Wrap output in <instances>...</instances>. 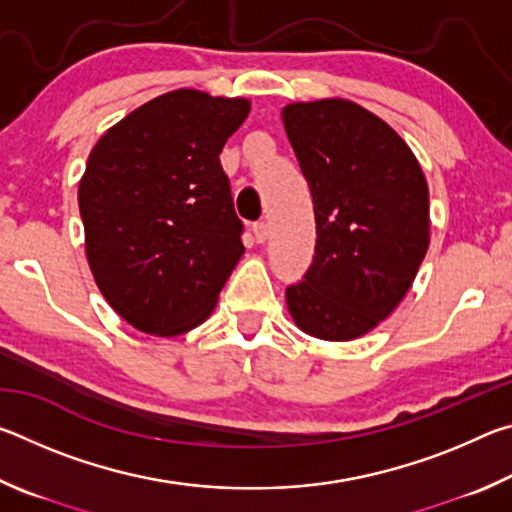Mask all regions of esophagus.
I'll return each mask as SVG.
<instances>
[{
	"label": "esophagus",
	"instance_id": "esophagus-1",
	"mask_svg": "<svg viewBox=\"0 0 512 512\" xmlns=\"http://www.w3.org/2000/svg\"><path fill=\"white\" fill-rule=\"evenodd\" d=\"M253 235H255L257 244H264L268 235H271V228H268L266 221H257V223H253Z\"/></svg>",
	"mask_w": 512,
	"mask_h": 512
}]
</instances>
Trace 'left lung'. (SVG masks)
I'll return each mask as SVG.
<instances>
[{
	"label": "left lung",
	"mask_w": 512,
	"mask_h": 512,
	"mask_svg": "<svg viewBox=\"0 0 512 512\" xmlns=\"http://www.w3.org/2000/svg\"><path fill=\"white\" fill-rule=\"evenodd\" d=\"M284 131L316 216L314 262L287 289L302 332L352 341L393 314L429 248V187L384 119L348 99L289 103Z\"/></svg>",
	"instance_id": "8db88e82"
}]
</instances>
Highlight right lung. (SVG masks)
Wrapping results in <instances>:
<instances>
[{
    "instance_id": "obj_1",
    "label": "right lung",
    "mask_w": 512,
    "mask_h": 512,
    "mask_svg": "<svg viewBox=\"0 0 512 512\" xmlns=\"http://www.w3.org/2000/svg\"><path fill=\"white\" fill-rule=\"evenodd\" d=\"M248 99L173 90L101 135L79 183L94 282L144 334L178 336L207 320L244 255L219 162Z\"/></svg>"
}]
</instances>
